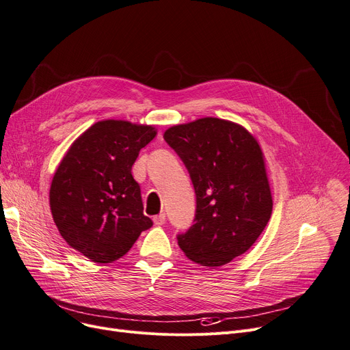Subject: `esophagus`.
Returning a JSON list of instances; mask_svg holds the SVG:
<instances>
[{"label": "esophagus", "mask_w": 350, "mask_h": 350, "mask_svg": "<svg viewBox=\"0 0 350 350\" xmlns=\"http://www.w3.org/2000/svg\"><path fill=\"white\" fill-rule=\"evenodd\" d=\"M153 222H154V225H163L166 222V214L161 213V214L153 217Z\"/></svg>", "instance_id": "obj_1"}]
</instances>
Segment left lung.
Returning <instances> with one entry per match:
<instances>
[{"mask_svg":"<svg viewBox=\"0 0 350 350\" xmlns=\"http://www.w3.org/2000/svg\"><path fill=\"white\" fill-rule=\"evenodd\" d=\"M163 137L187 167L197 197L194 224L177 237L180 249L201 266L232 262L258 241L273 211L258 139L213 116L174 125Z\"/></svg>","mask_w":350,"mask_h":350,"instance_id":"8db88e82","label":"left lung"}]
</instances>
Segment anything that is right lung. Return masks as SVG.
<instances>
[{
  "mask_svg": "<svg viewBox=\"0 0 350 350\" xmlns=\"http://www.w3.org/2000/svg\"><path fill=\"white\" fill-rule=\"evenodd\" d=\"M156 133L152 125L104 120L63 156L49 191L52 217L67 245L90 260H118L153 225L132 166Z\"/></svg>",
  "mask_w": 350,
  "mask_h": 350,
  "instance_id": "1",
  "label": "right lung"
}]
</instances>
